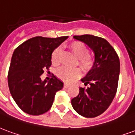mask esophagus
Masks as SVG:
<instances>
[{
	"instance_id": "34e87169",
	"label": "esophagus",
	"mask_w": 135,
	"mask_h": 135,
	"mask_svg": "<svg viewBox=\"0 0 135 135\" xmlns=\"http://www.w3.org/2000/svg\"><path fill=\"white\" fill-rule=\"evenodd\" d=\"M69 86H70V85L68 84V83H65V84H64V88H68Z\"/></svg>"
}]
</instances>
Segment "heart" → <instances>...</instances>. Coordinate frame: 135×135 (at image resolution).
<instances>
[{
	"label": "heart",
	"instance_id": "1",
	"mask_svg": "<svg viewBox=\"0 0 135 135\" xmlns=\"http://www.w3.org/2000/svg\"><path fill=\"white\" fill-rule=\"evenodd\" d=\"M68 48L72 53L78 58L77 64L84 72H88L93 68L95 64L94 59L88 55L89 50L88 47L83 42L75 41L68 45ZM61 50L57 48L54 50L52 55V62L54 65L60 64V57ZM80 75V70L78 68H62L57 72V77L66 83H71L76 80Z\"/></svg>",
	"mask_w": 135,
	"mask_h": 135
}]
</instances>
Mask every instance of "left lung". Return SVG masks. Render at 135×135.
I'll use <instances>...</instances> for the list:
<instances>
[{"label": "left lung", "mask_w": 135, "mask_h": 135, "mask_svg": "<svg viewBox=\"0 0 135 135\" xmlns=\"http://www.w3.org/2000/svg\"><path fill=\"white\" fill-rule=\"evenodd\" d=\"M73 38L84 42L93 50L95 64L81 79L88 88H79V94L71 100L75 112L93 118L103 114L112 104L117 90L119 58L112 45L101 37L85 34Z\"/></svg>", "instance_id": "1"}]
</instances>
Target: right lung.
<instances>
[{
    "label": "right lung",
    "mask_w": 135,
    "mask_h": 135,
    "mask_svg": "<svg viewBox=\"0 0 135 135\" xmlns=\"http://www.w3.org/2000/svg\"><path fill=\"white\" fill-rule=\"evenodd\" d=\"M68 36H36L14 50L8 74L10 93L18 107L30 115H40L50 109L55 93L63 83L52 75L47 83L41 75L52 65L53 51Z\"/></svg>",
    "instance_id": "right-lung-1"
}]
</instances>
